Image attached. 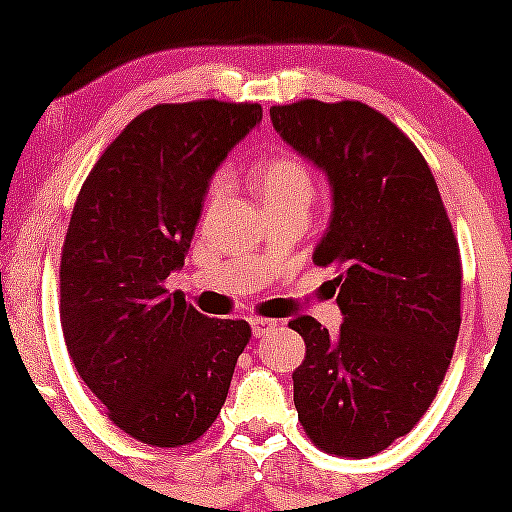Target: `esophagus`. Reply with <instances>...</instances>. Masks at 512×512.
<instances>
[{
    "label": "esophagus",
    "mask_w": 512,
    "mask_h": 512,
    "mask_svg": "<svg viewBox=\"0 0 512 512\" xmlns=\"http://www.w3.org/2000/svg\"><path fill=\"white\" fill-rule=\"evenodd\" d=\"M250 327H252V334H255V337H265L267 332H272V329L277 327V322H275V319L252 317L250 319Z\"/></svg>",
    "instance_id": "obj_1"
}]
</instances>
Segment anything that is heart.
Returning a JSON list of instances; mask_svg holds the SVG:
<instances>
[{"label":"heart","mask_w":512,"mask_h":512,"mask_svg":"<svg viewBox=\"0 0 512 512\" xmlns=\"http://www.w3.org/2000/svg\"><path fill=\"white\" fill-rule=\"evenodd\" d=\"M255 188L267 210L287 208V205L309 208L314 200V175L302 160L289 156V153H282V156H275L257 168ZM225 190V173L213 175V180L208 185V193H205L208 205L218 203L225 195Z\"/></svg>","instance_id":"obj_1"}]
</instances>
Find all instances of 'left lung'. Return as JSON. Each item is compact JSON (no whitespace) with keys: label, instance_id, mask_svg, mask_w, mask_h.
I'll list each match as a JSON object with an SVG mask.
<instances>
[{"label":"left lung","instance_id":"1","mask_svg":"<svg viewBox=\"0 0 512 512\" xmlns=\"http://www.w3.org/2000/svg\"><path fill=\"white\" fill-rule=\"evenodd\" d=\"M282 141L317 165L332 215L314 262L337 265L344 324L289 327L307 344L294 409L334 456L384 451L426 414L461 329V255L431 168L394 123L359 101L272 106Z\"/></svg>","mask_w":512,"mask_h":512}]
</instances>
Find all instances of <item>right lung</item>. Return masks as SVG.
Wrapping results in <instances>:
<instances>
[{
    "mask_svg": "<svg viewBox=\"0 0 512 512\" xmlns=\"http://www.w3.org/2000/svg\"><path fill=\"white\" fill-rule=\"evenodd\" d=\"M262 121L260 103H158L103 151L61 252V329L84 384L128 436L158 448L213 426L245 319H210L165 280L183 267L210 178Z\"/></svg>",
    "mask_w": 512,
    "mask_h": 512,
    "instance_id": "1",
    "label": "right lung"
}]
</instances>
